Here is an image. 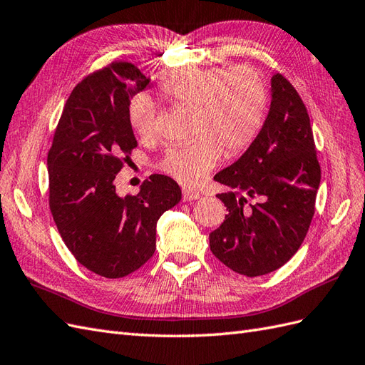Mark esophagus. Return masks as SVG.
Instances as JSON below:
<instances>
[{
	"instance_id": "obj_1",
	"label": "esophagus",
	"mask_w": 365,
	"mask_h": 365,
	"mask_svg": "<svg viewBox=\"0 0 365 365\" xmlns=\"http://www.w3.org/2000/svg\"><path fill=\"white\" fill-rule=\"evenodd\" d=\"M182 195H183V200L185 202H191V200H197L200 197V192L199 191H194V190L183 188Z\"/></svg>"
}]
</instances>
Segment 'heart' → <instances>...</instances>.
Returning a JSON list of instances; mask_svg holds the SVG:
<instances>
[{
	"label": "heart",
	"instance_id": "heart-1",
	"mask_svg": "<svg viewBox=\"0 0 365 365\" xmlns=\"http://www.w3.org/2000/svg\"><path fill=\"white\" fill-rule=\"evenodd\" d=\"M158 92L173 105L195 110V134L200 137L170 146L158 162L163 173L182 185L199 183L222 153L237 155L253 143L268 106L262 73L247 64L179 69L160 81ZM128 118L140 137H149L155 129L154 103L135 96L128 105Z\"/></svg>",
	"mask_w": 365,
	"mask_h": 365
}]
</instances>
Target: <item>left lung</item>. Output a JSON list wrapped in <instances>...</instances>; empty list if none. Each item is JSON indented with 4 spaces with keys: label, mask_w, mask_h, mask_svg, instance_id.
<instances>
[{
    "label": "left lung",
    "mask_w": 365,
    "mask_h": 365,
    "mask_svg": "<svg viewBox=\"0 0 365 365\" xmlns=\"http://www.w3.org/2000/svg\"><path fill=\"white\" fill-rule=\"evenodd\" d=\"M228 214L210 248L232 272L256 277L292 259L314 216L321 166L307 108L282 73L272 78V105L260 133L237 162L214 175Z\"/></svg>",
    "instance_id": "8db88e82"
}]
</instances>
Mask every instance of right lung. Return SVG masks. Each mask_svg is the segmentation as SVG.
<instances>
[{
  "mask_svg": "<svg viewBox=\"0 0 365 365\" xmlns=\"http://www.w3.org/2000/svg\"><path fill=\"white\" fill-rule=\"evenodd\" d=\"M149 85L138 68L112 61L83 78L64 105L48 154L49 207L78 262L108 279L125 277L155 251V225L182 199L171 177L149 175L121 197L115 175L137 146L128 105Z\"/></svg>",
  "mask_w": 365,
  "mask_h": 365,
  "instance_id": "add662e5",
  "label": "right lung"
}]
</instances>
